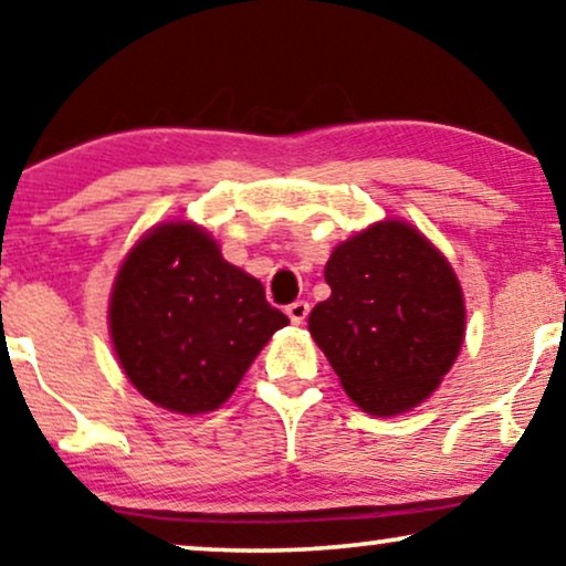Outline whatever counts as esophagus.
I'll return each mask as SVG.
<instances>
[{"instance_id": "1", "label": "esophagus", "mask_w": 566, "mask_h": 566, "mask_svg": "<svg viewBox=\"0 0 566 566\" xmlns=\"http://www.w3.org/2000/svg\"><path fill=\"white\" fill-rule=\"evenodd\" d=\"M285 314H289V319L293 324H304L308 316V304L306 301H293V304H289V308H285Z\"/></svg>"}]
</instances>
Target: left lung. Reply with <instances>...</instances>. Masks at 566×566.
Returning a JSON list of instances; mask_svg holds the SVG:
<instances>
[{"instance_id":"left-lung-1","label":"left lung","mask_w":566,"mask_h":566,"mask_svg":"<svg viewBox=\"0 0 566 566\" xmlns=\"http://www.w3.org/2000/svg\"><path fill=\"white\" fill-rule=\"evenodd\" d=\"M324 277L332 296L314 306L308 332L355 405L391 417L428 399L467 324L443 254L409 223L386 221L339 244Z\"/></svg>"}]
</instances>
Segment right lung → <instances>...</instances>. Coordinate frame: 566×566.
Returning a JSON list of instances; mask_svg holds the SVG:
<instances>
[{"instance_id":"add662e5","label":"right lung","mask_w":566,"mask_h":566,"mask_svg":"<svg viewBox=\"0 0 566 566\" xmlns=\"http://www.w3.org/2000/svg\"><path fill=\"white\" fill-rule=\"evenodd\" d=\"M285 324L258 277L229 265L190 223L149 231L123 262L111 298L113 345L130 384L182 415L223 405Z\"/></svg>"}]
</instances>
